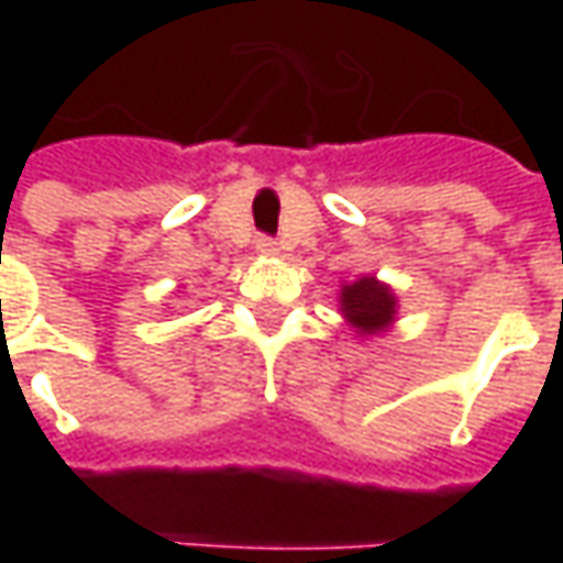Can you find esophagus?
<instances>
[{"mask_svg": "<svg viewBox=\"0 0 563 563\" xmlns=\"http://www.w3.org/2000/svg\"><path fill=\"white\" fill-rule=\"evenodd\" d=\"M256 250H260V253H278V241H272V238H260V241H256Z\"/></svg>", "mask_w": 563, "mask_h": 563, "instance_id": "esophagus-1", "label": "esophagus"}]
</instances>
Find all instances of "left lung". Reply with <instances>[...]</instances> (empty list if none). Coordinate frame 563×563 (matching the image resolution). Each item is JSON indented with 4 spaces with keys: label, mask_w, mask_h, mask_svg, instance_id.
Wrapping results in <instances>:
<instances>
[{
    "label": "left lung",
    "mask_w": 563,
    "mask_h": 563,
    "mask_svg": "<svg viewBox=\"0 0 563 563\" xmlns=\"http://www.w3.org/2000/svg\"><path fill=\"white\" fill-rule=\"evenodd\" d=\"M341 310L354 322V329L373 335L395 319V294L378 285L376 278L363 275L360 282L341 288Z\"/></svg>",
    "instance_id": "obj_1"
}]
</instances>
